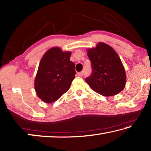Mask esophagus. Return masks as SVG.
Wrapping results in <instances>:
<instances>
[{"mask_svg":"<svg viewBox=\"0 0 151 151\" xmlns=\"http://www.w3.org/2000/svg\"><path fill=\"white\" fill-rule=\"evenodd\" d=\"M84 75V72L83 71H81V72H80V73H78V75L79 76H82Z\"/></svg>","mask_w":151,"mask_h":151,"instance_id":"obj_1","label":"esophagus"}]
</instances>
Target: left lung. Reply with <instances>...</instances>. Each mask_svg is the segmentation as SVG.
I'll list each match as a JSON object with an SVG mask.
<instances>
[{
	"label": "left lung",
	"instance_id": "left-lung-1",
	"mask_svg": "<svg viewBox=\"0 0 151 151\" xmlns=\"http://www.w3.org/2000/svg\"><path fill=\"white\" fill-rule=\"evenodd\" d=\"M91 62V75L86 83L96 93L111 96L119 93L126 84V74L121 59L109 45L99 42L96 48L88 50Z\"/></svg>",
	"mask_w": 151,
	"mask_h": 151
}]
</instances>
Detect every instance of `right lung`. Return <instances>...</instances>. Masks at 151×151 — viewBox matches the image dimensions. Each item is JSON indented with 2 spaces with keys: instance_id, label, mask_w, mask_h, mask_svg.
Masks as SVG:
<instances>
[{
  "instance_id": "obj_1",
  "label": "right lung",
  "mask_w": 151,
  "mask_h": 151,
  "mask_svg": "<svg viewBox=\"0 0 151 151\" xmlns=\"http://www.w3.org/2000/svg\"><path fill=\"white\" fill-rule=\"evenodd\" d=\"M70 52L54 47L40 60L35 81L38 96L47 103L57 101L69 89L75 77V65L70 60Z\"/></svg>"
}]
</instances>
